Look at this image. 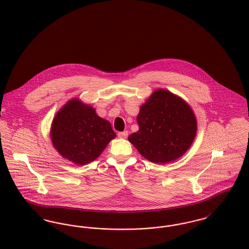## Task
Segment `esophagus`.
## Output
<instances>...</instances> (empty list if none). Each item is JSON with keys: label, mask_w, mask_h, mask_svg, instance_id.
<instances>
[{"label": "esophagus", "mask_w": 249, "mask_h": 249, "mask_svg": "<svg viewBox=\"0 0 249 249\" xmlns=\"http://www.w3.org/2000/svg\"><path fill=\"white\" fill-rule=\"evenodd\" d=\"M117 136H118V138H126L127 137H128V132H127V131H124V132H119V133L117 134Z\"/></svg>", "instance_id": "34e87169"}]
</instances>
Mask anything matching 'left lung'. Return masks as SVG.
I'll return each instance as SVG.
<instances>
[{"mask_svg": "<svg viewBox=\"0 0 249 249\" xmlns=\"http://www.w3.org/2000/svg\"><path fill=\"white\" fill-rule=\"evenodd\" d=\"M139 130L128 139L142 157L154 163H168L191 146L196 120L191 108L165 89H157L140 108Z\"/></svg>", "mask_w": 249, "mask_h": 249, "instance_id": "1", "label": "left lung"}]
</instances>
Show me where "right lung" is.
<instances>
[{"label": "right lung", "instance_id": "1", "mask_svg": "<svg viewBox=\"0 0 249 249\" xmlns=\"http://www.w3.org/2000/svg\"><path fill=\"white\" fill-rule=\"evenodd\" d=\"M115 136L109 121L77 99L69 101L57 112L51 133L60 155L79 165L97 159Z\"/></svg>", "mask_w": 249, "mask_h": 249}]
</instances>
